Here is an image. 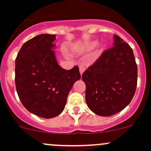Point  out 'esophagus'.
<instances>
[{
  "mask_svg": "<svg viewBox=\"0 0 151 151\" xmlns=\"http://www.w3.org/2000/svg\"><path fill=\"white\" fill-rule=\"evenodd\" d=\"M84 69H85V68H84V66H82V65L79 66V72H80L81 75L83 74V72H84Z\"/></svg>",
  "mask_w": 151,
  "mask_h": 151,
  "instance_id": "34e87169",
  "label": "esophagus"
}]
</instances>
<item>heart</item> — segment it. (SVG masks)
Masks as SVG:
<instances>
[{"label":"heart","mask_w":151,"mask_h":151,"mask_svg":"<svg viewBox=\"0 0 151 151\" xmlns=\"http://www.w3.org/2000/svg\"><path fill=\"white\" fill-rule=\"evenodd\" d=\"M98 44V42L96 41H92V42L89 43V44H85L83 46H82L81 48H79V51H90L92 49H94L96 47Z\"/></svg>","instance_id":"heart-1"}]
</instances>
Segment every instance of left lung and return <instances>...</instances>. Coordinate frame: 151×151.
I'll list each match as a JSON object with an SVG mask.
<instances>
[{
  "mask_svg": "<svg viewBox=\"0 0 151 151\" xmlns=\"http://www.w3.org/2000/svg\"><path fill=\"white\" fill-rule=\"evenodd\" d=\"M113 37V47L104 51L82 76L87 106L104 117L126 107L137 87V67L132 49L119 36Z\"/></svg>",
  "mask_w": 151,
  "mask_h": 151,
  "instance_id": "obj_1",
  "label": "left lung"
}]
</instances>
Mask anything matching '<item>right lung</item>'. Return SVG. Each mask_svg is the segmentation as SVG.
Here are the masks:
<instances>
[{
	"label": "right lung",
	"instance_id": "1",
	"mask_svg": "<svg viewBox=\"0 0 151 151\" xmlns=\"http://www.w3.org/2000/svg\"><path fill=\"white\" fill-rule=\"evenodd\" d=\"M55 40L56 35L36 36L24 44L16 59L15 83L21 103L47 119L62 113L73 84L81 78L77 66L66 70L58 64Z\"/></svg>",
	"mask_w": 151,
	"mask_h": 151
}]
</instances>
